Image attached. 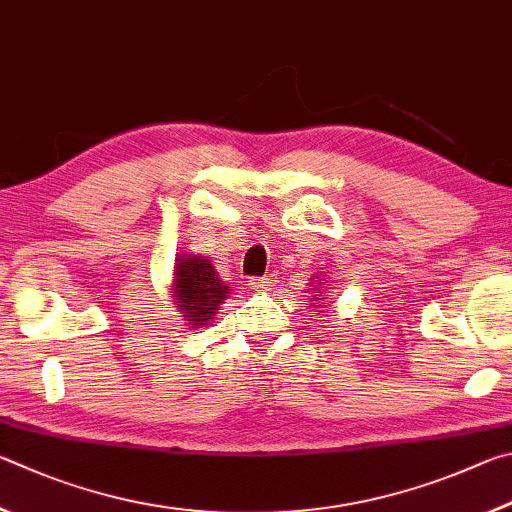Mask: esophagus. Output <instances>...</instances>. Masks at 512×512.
Listing matches in <instances>:
<instances>
[{"mask_svg": "<svg viewBox=\"0 0 512 512\" xmlns=\"http://www.w3.org/2000/svg\"><path fill=\"white\" fill-rule=\"evenodd\" d=\"M270 285H272L270 276H263V279H251V281H249V288H251V290H258V292L267 290V288H270Z\"/></svg>", "mask_w": 512, "mask_h": 512, "instance_id": "esophagus-1", "label": "esophagus"}]
</instances>
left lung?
Masks as SVG:
<instances>
[{
    "label": "left lung",
    "instance_id": "left-lung-1",
    "mask_svg": "<svg viewBox=\"0 0 512 512\" xmlns=\"http://www.w3.org/2000/svg\"><path fill=\"white\" fill-rule=\"evenodd\" d=\"M330 288H328V279H324V276H315V279H310V301L312 303H317V306H312V308H321V303H324V299L328 297V292ZM310 306V303H308ZM317 312H321V310H317Z\"/></svg>",
    "mask_w": 512,
    "mask_h": 512
}]
</instances>
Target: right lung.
I'll use <instances>...</instances> for the list:
<instances>
[{"label":"right lung","instance_id":"right-lung-1","mask_svg":"<svg viewBox=\"0 0 512 512\" xmlns=\"http://www.w3.org/2000/svg\"><path fill=\"white\" fill-rule=\"evenodd\" d=\"M170 297L186 321L188 330L209 326L229 297V283L220 279L209 258L197 254H179L170 281Z\"/></svg>","mask_w":512,"mask_h":512}]
</instances>
